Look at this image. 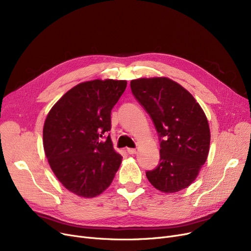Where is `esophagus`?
I'll list each match as a JSON object with an SVG mask.
<instances>
[{"label":"esophagus","mask_w":251,"mask_h":251,"mask_svg":"<svg viewBox=\"0 0 251 251\" xmlns=\"http://www.w3.org/2000/svg\"><path fill=\"white\" fill-rule=\"evenodd\" d=\"M127 152L129 154H134V153L137 152V151L135 149H127Z\"/></svg>","instance_id":"obj_1"}]
</instances>
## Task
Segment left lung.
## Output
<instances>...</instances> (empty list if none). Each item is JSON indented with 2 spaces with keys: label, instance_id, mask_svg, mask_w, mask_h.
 Instances as JSON below:
<instances>
[{
  "label": "left lung",
  "instance_id": "1",
  "mask_svg": "<svg viewBox=\"0 0 251 251\" xmlns=\"http://www.w3.org/2000/svg\"><path fill=\"white\" fill-rule=\"evenodd\" d=\"M130 87L159 135L160 163L147 171L149 181L165 193L188 187L209 151V127L201 105L189 91L166 77L135 79Z\"/></svg>",
  "mask_w": 251,
  "mask_h": 251
}]
</instances>
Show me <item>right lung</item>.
Segmentation results:
<instances>
[{
    "mask_svg": "<svg viewBox=\"0 0 251 251\" xmlns=\"http://www.w3.org/2000/svg\"><path fill=\"white\" fill-rule=\"evenodd\" d=\"M125 80L86 81L71 88L50 111L44 125L49 164L65 188L81 197L107 189L121 164L110 134L111 112Z\"/></svg>",
    "mask_w": 251,
    "mask_h": 251,
    "instance_id": "obj_1",
    "label": "right lung"
}]
</instances>
